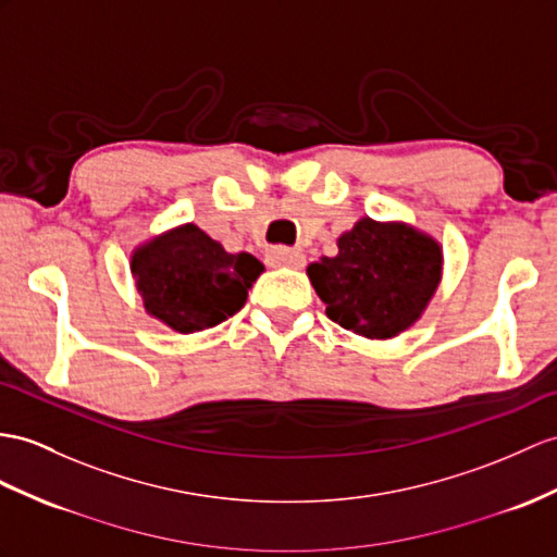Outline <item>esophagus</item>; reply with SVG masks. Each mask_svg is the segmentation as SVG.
<instances>
[{
  "mask_svg": "<svg viewBox=\"0 0 557 557\" xmlns=\"http://www.w3.org/2000/svg\"><path fill=\"white\" fill-rule=\"evenodd\" d=\"M267 260L271 267H295L300 269L305 264V255L297 252V250H290V248H274L269 250Z\"/></svg>",
  "mask_w": 557,
  "mask_h": 557,
  "instance_id": "esophagus-1",
  "label": "esophagus"
}]
</instances>
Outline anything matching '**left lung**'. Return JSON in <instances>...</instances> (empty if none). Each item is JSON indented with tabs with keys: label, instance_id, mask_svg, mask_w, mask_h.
<instances>
[{
	"label": "left lung",
	"instance_id": "1",
	"mask_svg": "<svg viewBox=\"0 0 557 557\" xmlns=\"http://www.w3.org/2000/svg\"><path fill=\"white\" fill-rule=\"evenodd\" d=\"M335 257L307 267L325 314L366 337H395L425 309L442 274V250L404 224L366 216L337 240Z\"/></svg>",
	"mask_w": 557,
	"mask_h": 557
}]
</instances>
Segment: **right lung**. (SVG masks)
I'll use <instances>...</instances> for the list:
<instances>
[{
    "label": "right lung",
    "instance_id": "right-lung-1",
    "mask_svg": "<svg viewBox=\"0 0 557 557\" xmlns=\"http://www.w3.org/2000/svg\"><path fill=\"white\" fill-rule=\"evenodd\" d=\"M132 271L153 317L196 333L240 311L264 267L250 252L228 255L196 224H184L134 252Z\"/></svg>",
    "mask_w": 557,
    "mask_h": 557
}]
</instances>
